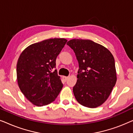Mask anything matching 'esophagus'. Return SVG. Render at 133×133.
<instances>
[{
  "instance_id": "obj_1",
  "label": "esophagus",
  "mask_w": 133,
  "mask_h": 133,
  "mask_svg": "<svg viewBox=\"0 0 133 133\" xmlns=\"http://www.w3.org/2000/svg\"><path fill=\"white\" fill-rule=\"evenodd\" d=\"M63 79L65 80V81H66L67 80H68V77H66V76H63Z\"/></svg>"
}]
</instances>
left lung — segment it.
Instances as JSON below:
<instances>
[{"label":"left lung","instance_id":"8db88e82","mask_svg":"<svg viewBox=\"0 0 133 133\" xmlns=\"http://www.w3.org/2000/svg\"><path fill=\"white\" fill-rule=\"evenodd\" d=\"M66 44L75 52L79 65L72 89L76 99L88 108L101 106L117 81L113 56L105 46L90 40L72 39Z\"/></svg>","mask_w":133,"mask_h":133}]
</instances>
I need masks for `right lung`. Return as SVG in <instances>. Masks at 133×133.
<instances>
[{
    "label": "right lung",
    "instance_id": "1",
    "mask_svg": "<svg viewBox=\"0 0 133 133\" xmlns=\"http://www.w3.org/2000/svg\"><path fill=\"white\" fill-rule=\"evenodd\" d=\"M67 40L54 38L33 43L22 52L17 63V79L25 97L37 107L48 105L57 97L63 84L56 60Z\"/></svg>",
    "mask_w": 133,
    "mask_h": 133
}]
</instances>
